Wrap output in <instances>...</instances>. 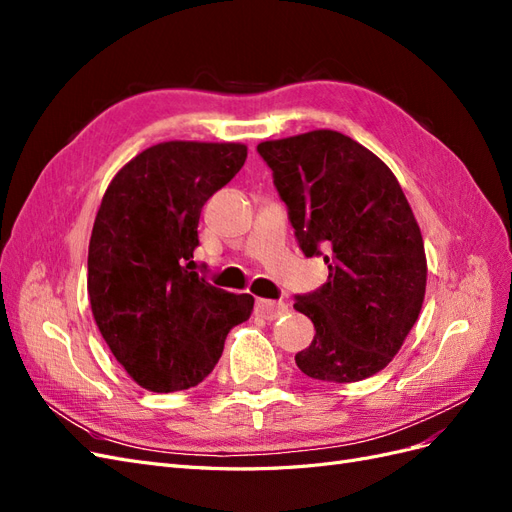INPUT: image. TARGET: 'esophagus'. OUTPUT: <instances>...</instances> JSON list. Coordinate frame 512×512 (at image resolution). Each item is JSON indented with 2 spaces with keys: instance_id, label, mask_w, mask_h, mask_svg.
Wrapping results in <instances>:
<instances>
[{
  "instance_id": "34e87169",
  "label": "esophagus",
  "mask_w": 512,
  "mask_h": 512,
  "mask_svg": "<svg viewBox=\"0 0 512 512\" xmlns=\"http://www.w3.org/2000/svg\"><path fill=\"white\" fill-rule=\"evenodd\" d=\"M256 314L265 320H275L284 314H288V305L284 301H267L258 299L256 301Z\"/></svg>"
}]
</instances>
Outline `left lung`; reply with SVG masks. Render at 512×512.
<instances>
[{
  "instance_id": "1",
  "label": "left lung",
  "mask_w": 512,
  "mask_h": 512,
  "mask_svg": "<svg viewBox=\"0 0 512 512\" xmlns=\"http://www.w3.org/2000/svg\"><path fill=\"white\" fill-rule=\"evenodd\" d=\"M301 252L329 280L297 294L316 335L294 361L305 376L359 382L393 361L421 314L427 260L399 181L369 149L333 130L258 145Z\"/></svg>"
}]
</instances>
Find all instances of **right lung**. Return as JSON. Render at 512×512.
Instances as JSON below:
<instances>
[{"instance_id": "1", "label": "right lung", "mask_w": 512, "mask_h": 512, "mask_svg": "<svg viewBox=\"0 0 512 512\" xmlns=\"http://www.w3.org/2000/svg\"><path fill=\"white\" fill-rule=\"evenodd\" d=\"M245 158L239 143H160L123 166L102 198L87 256L91 312L147 391L203 382L228 331L252 316V294L215 288L192 271L200 211Z\"/></svg>"}]
</instances>
